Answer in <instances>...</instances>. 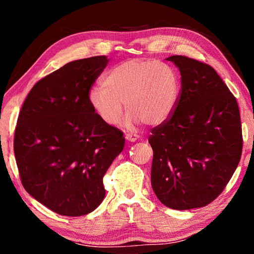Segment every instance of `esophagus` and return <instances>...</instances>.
<instances>
[{
	"instance_id": "34e87169",
	"label": "esophagus",
	"mask_w": 254,
	"mask_h": 254,
	"mask_svg": "<svg viewBox=\"0 0 254 254\" xmlns=\"http://www.w3.org/2000/svg\"><path fill=\"white\" fill-rule=\"evenodd\" d=\"M139 137L140 136L135 134V133H127V134H126V140L128 141V142H135Z\"/></svg>"
}]
</instances>
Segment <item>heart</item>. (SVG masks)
Masks as SVG:
<instances>
[{
	"mask_svg": "<svg viewBox=\"0 0 254 254\" xmlns=\"http://www.w3.org/2000/svg\"><path fill=\"white\" fill-rule=\"evenodd\" d=\"M180 83L174 68L157 60L132 59L107 70L102 85L89 89L88 103L97 118L117 126L124 104L123 124L134 127L141 122L158 126L167 121L177 106Z\"/></svg>",
	"mask_w": 254,
	"mask_h": 254,
	"instance_id": "heart-1",
	"label": "heart"
}]
</instances>
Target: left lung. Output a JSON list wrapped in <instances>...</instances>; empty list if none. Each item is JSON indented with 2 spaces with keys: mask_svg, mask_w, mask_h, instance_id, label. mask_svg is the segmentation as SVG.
I'll return each instance as SVG.
<instances>
[{
  "mask_svg": "<svg viewBox=\"0 0 254 254\" xmlns=\"http://www.w3.org/2000/svg\"><path fill=\"white\" fill-rule=\"evenodd\" d=\"M182 75L173 115L152 128L151 186L167 207H203L221 194L242 153V127L233 94L217 72L185 56H170Z\"/></svg>",
  "mask_w": 254,
  "mask_h": 254,
  "instance_id": "8db88e82",
  "label": "left lung"
}]
</instances>
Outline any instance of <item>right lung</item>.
I'll use <instances>...</instances> for the list:
<instances>
[{"label":"right lung","mask_w":254,"mask_h":254,"mask_svg":"<svg viewBox=\"0 0 254 254\" xmlns=\"http://www.w3.org/2000/svg\"><path fill=\"white\" fill-rule=\"evenodd\" d=\"M106 56L66 64L33 86L20 111L14 154L34 199L65 216L93 212L105 197L103 177L126 143L123 132L94 113L88 92Z\"/></svg>","instance_id":"add662e5"}]
</instances>
